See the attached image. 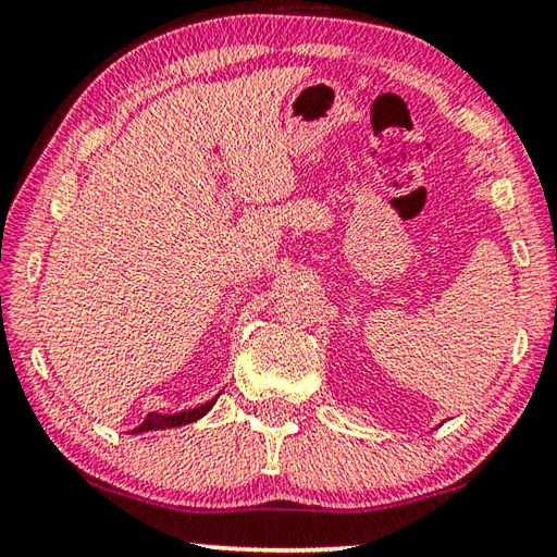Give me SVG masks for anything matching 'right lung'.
I'll return each instance as SVG.
<instances>
[{
	"label": "right lung",
	"mask_w": 557,
	"mask_h": 557,
	"mask_svg": "<svg viewBox=\"0 0 557 557\" xmlns=\"http://www.w3.org/2000/svg\"><path fill=\"white\" fill-rule=\"evenodd\" d=\"M230 385H233V377H227V381L220 385L218 391L201 397V400H196V403H188L182 407L145 409V412L138 419H133L131 424L113 426V432H119L121 436H140V434H152V432H172V429H182V426L201 422V419L215 407L220 397H223V393Z\"/></svg>",
	"instance_id": "right-lung-1"
}]
</instances>
